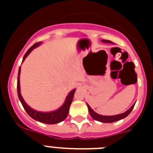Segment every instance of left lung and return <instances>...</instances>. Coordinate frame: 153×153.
Wrapping results in <instances>:
<instances>
[{
  "mask_svg": "<svg viewBox=\"0 0 153 153\" xmlns=\"http://www.w3.org/2000/svg\"><path fill=\"white\" fill-rule=\"evenodd\" d=\"M102 43H106V44H113V42H111L110 40H102ZM87 105V107H88L89 109V113H90V116L92 117V118L93 120H97L99 122L101 123H113V122H117V121H119V120H122V119L126 118V117L131 113V111L132 110L133 107L135 106V103L129 108L128 110L125 112L123 113H121V114H118V115H114V116H102V115H100L98 113H96L93 109L90 106L89 104L86 103Z\"/></svg>",
  "mask_w": 153,
  "mask_h": 153,
  "instance_id": "1",
  "label": "left lung"
}]
</instances>
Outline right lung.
<instances>
[{
    "label": "right lung",
    "instance_id": "obj_1",
    "mask_svg": "<svg viewBox=\"0 0 153 153\" xmlns=\"http://www.w3.org/2000/svg\"><path fill=\"white\" fill-rule=\"evenodd\" d=\"M40 44H41V42H39V43H36V44H33V45L27 51V53L24 56V58H23L22 62L24 61V60H25L27 56L30 54V53L31 51H33V49H35L36 47H39ZM20 74H21V67L19 68L18 77H17V94H18L19 100L21 101L22 106H24V109L26 110L27 114L29 115L31 118L36 120V121H38V122L43 123L46 124L59 123L62 122V121H63L65 119L67 118V116H68L69 109H70V106L73 101V98H74V93H75L76 91V89H74V90H71V91L68 93L67 97H66V100H65L64 102H63V105H62L59 109H56L54 111L51 112L36 111L35 109H32L30 106H28L27 104L26 103V102L24 101V99H23L22 96H21V87H20Z\"/></svg>",
    "mask_w": 153,
    "mask_h": 153
}]
</instances>
